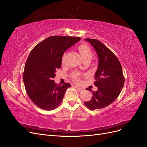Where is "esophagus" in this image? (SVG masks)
<instances>
[{"mask_svg": "<svg viewBox=\"0 0 147 147\" xmlns=\"http://www.w3.org/2000/svg\"><path fill=\"white\" fill-rule=\"evenodd\" d=\"M75 88L77 89V90H78V92H82V91L84 90L83 88H80V87H78V86H75Z\"/></svg>", "mask_w": 147, "mask_h": 147, "instance_id": "34e87169", "label": "esophagus"}]
</instances>
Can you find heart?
Returning a JSON list of instances; mask_svg holds the SVG:
<instances>
[{"instance_id": "heart-1", "label": "heart", "mask_w": 147, "mask_h": 147, "mask_svg": "<svg viewBox=\"0 0 147 147\" xmlns=\"http://www.w3.org/2000/svg\"><path fill=\"white\" fill-rule=\"evenodd\" d=\"M78 49L83 59L87 57H90L92 59L93 56V52L90 49V48L88 45L86 44L80 45L78 47ZM72 78L76 82L79 83L80 82V74L79 73H76L73 74L72 76Z\"/></svg>"}]
</instances>
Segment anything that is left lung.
Listing matches in <instances>:
<instances>
[{
    "mask_svg": "<svg viewBox=\"0 0 147 147\" xmlns=\"http://www.w3.org/2000/svg\"><path fill=\"white\" fill-rule=\"evenodd\" d=\"M85 40L89 42L95 50L98 67L94 74L96 81L94 83L98 90L92 92L91 100L84 102V105L92 111L101 109L110 105L119 96L124 86L125 78L119 60L109 49L97 40L87 38Z\"/></svg>",
    "mask_w": 147,
    "mask_h": 147,
    "instance_id": "8db88e82",
    "label": "left lung"
}]
</instances>
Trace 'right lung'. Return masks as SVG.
Here are the masks:
<instances>
[{"label":"right lung","mask_w":147,"mask_h":147,"mask_svg":"<svg viewBox=\"0 0 147 147\" xmlns=\"http://www.w3.org/2000/svg\"><path fill=\"white\" fill-rule=\"evenodd\" d=\"M80 40V37L52 36L36 45L27 59L23 73L26 90L32 102L46 111L53 110L62 101L71 86L55 83L56 70L61 68L65 52Z\"/></svg>","instance_id":"obj_1"}]
</instances>
